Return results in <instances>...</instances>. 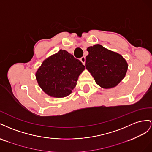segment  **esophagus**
<instances>
[{
	"label": "esophagus",
	"mask_w": 152,
	"mask_h": 152,
	"mask_svg": "<svg viewBox=\"0 0 152 152\" xmlns=\"http://www.w3.org/2000/svg\"><path fill=\"white\" fill-rule=\"evenodd\" d=\"M80 61L83 63V65H85V62H86V58L85 57H82L81 58H80Z\"/></svg>",
	"instance_id": "34e87169"
}]
</instances>
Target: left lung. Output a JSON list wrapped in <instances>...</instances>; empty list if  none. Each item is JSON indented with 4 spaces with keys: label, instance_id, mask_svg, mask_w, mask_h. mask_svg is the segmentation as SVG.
<instances>
[{
    "label": "left lung",
    "instance_id": "1",
    "mask_svg": "<svg viewBox=\"0 0 152 152\" xmlns=\"http://www.w3.org/2000/svg\"><path fill=\"white\" fill-rule=\"evenodd\" d=\"M86 50L88 55L86 57V69L101 87L113 88L124 78L128 64L120 54L101 45L90 46Z\"/></svg>",
    "mask_w": 152,
    "mask_h": 152
}]
</instances>
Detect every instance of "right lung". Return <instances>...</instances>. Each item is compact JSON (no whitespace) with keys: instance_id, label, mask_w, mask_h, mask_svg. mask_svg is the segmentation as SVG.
<instances>
[{"instance_id":"obj_1","label":"right lung","mask_w":152,"mask_h":152,"mask_svg":"<svg viewBox=\"0 0 152 152\" xmlns=\"http://www.w3.org/2000/svg\"><path fill=\"white\" fill-rule=\"evenodd\" d=\"M85 69L78 59L60 50L42 62L36 72V77L45 93L52 97L62 98L71 94Z\"/></svg>"}]
</instances>
